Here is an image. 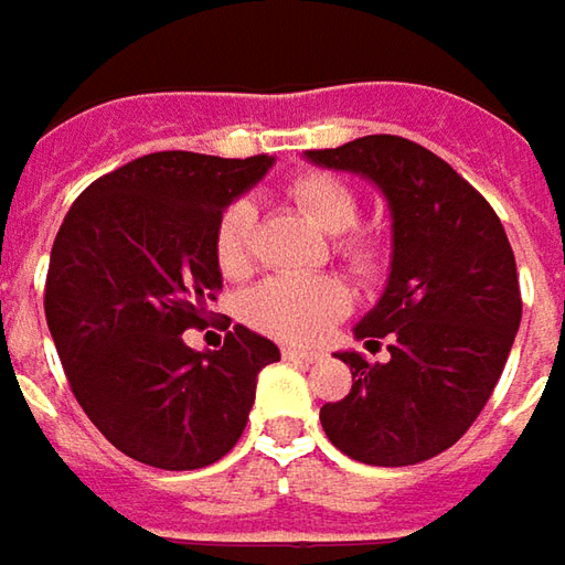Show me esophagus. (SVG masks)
I'll return each mask as SVG.
<instances>
[{
	"instance_id": "34e87169",
	"label": "esophagus",
	"mask_w": 565,
	"mask_h": 565,
	"mask_svg": "<svg viewBox=\"0 0 565 565\" xmlns=\"http://www.w3.org/2000/svg\"><path fill=\"white\" fill-rule=\"evenodd\" d=\"M281 356L287 362H302V365H309V362L319 360V353H312V350H297V347H284Z\"/></svg>"
}]
</instances>
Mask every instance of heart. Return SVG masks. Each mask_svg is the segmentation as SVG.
<instances>
[{
    "mask_svg": "<svg viewBox=\"0 0 565 565\" xmlns=\"http://www.w3.org/2000/svg\"><path fill=\"white\" fill-rule=\"evenodd\" d=\"M287 196L319 224L324 234H342L334 244L338 256L356 275H372L381 263V244L372 234L353 231L360 222V196L356 190L328 174V171H300L287 181ZM256 209L246 200L224 205L215 224V263L227 278H241L249 268V246H253ZM350 290L331 275L312 278H265L241 300V316L249 328L263 331L275 341L312 343L347 316Z\"/></svg>",
    "mask_w": 565,
    "mask_h": 565,
    "instance_id": "heart-1",
    "label": "heart"
}]
</instances>
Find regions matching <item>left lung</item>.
Listing matches in <instances>:
<instances>
[{"label": "left lung", "mask_w": 565, "mask_h": 565, "mask_svg": "<svg viewBox=\"0 0 565 565\" xmlns=\"http://www.w3.org/2000/svg\"><path fill=\"white\" fill-rule=\"evenodd\" d=\"M309 162L353 171L391 209L387 287L353 328L387 338V362L338 353L350 394L321 406V428L350 459L416 466L454 447L484 409L522 319L513 246L488 200L431 149L372 134Z\"/></svg>", "instance_id": "left-lung-1"}]
</instances>
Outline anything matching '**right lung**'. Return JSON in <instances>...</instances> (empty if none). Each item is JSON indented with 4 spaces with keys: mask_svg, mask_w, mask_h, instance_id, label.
I'll return each instance as SVG.
<instances>
[{
    "mask_svg": "<svg viewBox=\"0 0 565 565\" xmlns=\"http://www.w3.org/2000/svg\"><path fill=\"white\" fill-rule=\"evenodd\" d=\"M268 168V156L149 152L89 184L55 234L46 324L74 397L125 457L212 466L244 435L259 372L281 360L244 324L222 350L184 343L222 290L218 215Z\"/></svg>",
    "mask_w": 565,
    "mask_h": 565,
    "instance_id": "add662e5",
    "label": "right lung"
}]
</instances>
